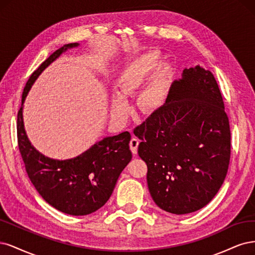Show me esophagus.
Here are the masks:
<instances>
[{"label": "esophagus", "mask_w": 255, "mask_h": 255, "mask_svg": "<svg viewBox=\"0 0 255 255\" xmlns=\"http://www.w3.org/2000/svg\"><path fill=\"white\" fill-rule=\"evenodd\" d=\"M138 144H139L138 138H136V137H132V138L130 139V143H129V145H130V149H131V151H132V153H133V154H136V153H137V147H138Z\"/></svg>", "instance_id": "esophagus-1"}]
</instances>
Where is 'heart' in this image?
I'll return each instance as SVG.
<instances>
[{"label": "heart", "mask_w": 255, "mask_h": 255, "mask_svg": "<svg viewBox=\"0 0 255 255\" xmlns=\"http://www.w3.org/2000/svg\"><path fill=\"white\" fill-rule=\"evenodd\" d=\"M158 52H148L137 57L122 72L117 81V94L111 100L110 114L113 121L124 122L129 113L128 105L125 101L138 93L145 84L150 73L159 62ZM169 69L166 65H161L152 78L144 88L137 100L139 112L148 114L159 109L163 104L164 93L167 86Z\"/></svg>", "instance_id": "obj_1"}]
</instances>
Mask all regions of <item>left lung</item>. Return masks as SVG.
I'll return each instance as SVG.
<instances>
[{
  "label": "left lung",
  "instance_id": "8db88e82",
  "mask_svg": "<svg viewBox=\"0 0 255 255\" xmlns=\"http://www.w3.org/2000/svg\"><path fill=\"white\" fill-rule=\"evenodd\" d=\"M147 164V184L158 207L183 215L205 207L228 172L231 132L214 75L184 69L166 102L134 129Z\"/></svg>",
  "mask_w": 255,
  "mask_h": 255
}]
</instances>
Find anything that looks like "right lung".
I'll use <instances>...</instances> for the list:
<instances>
[{
  "instance_id": "1",
  "label": "right lung",
  "mask_w": 255,
  "mask_h": 255,
  "mask_svg": "<svg viewBox=\"0 0 255 255\" xmlns=\"http://www.w3.org/2000/svg\"><path fill=\"white\" fill-rule=\"evenodd\" d=\"M78 45H63L31 74L22 94L17 123L19 149L31 183L48 204L73 216L88 215L101 209L110 198L121 172L132 158L128 131L104 137L85 152L68 160L45 157L29 142L23 122V104L28 91L45 68L69 48Z\"/></svg>"
}]
</instances>
